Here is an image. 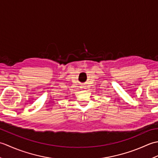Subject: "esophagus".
Segmentation results:
<instances>
[{
    "label": "esophagus",
    "instance_id": "1",
    "mask_svg": "<svg viewBox=\"0 0 158 158\" xmlns=\"http://www.w3.org/2000/svg\"><path fill=\"white\" fill-rule=\"evenodd\" d=\"M83 89H85V87H83V88H82Z\"/></svg>",
    "mask_w": 158,
    "mask_h": 158
}]
</instances>
